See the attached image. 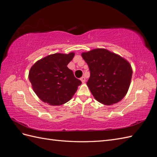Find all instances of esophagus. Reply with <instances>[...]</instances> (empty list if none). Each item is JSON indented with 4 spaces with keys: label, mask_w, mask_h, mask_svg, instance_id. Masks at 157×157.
I'll use <instances>...</instances> for the list:
<instances>
[{
    "label": "esophagus",
    "mask_w": 157,
    "mask_h": 157,
    "mask_svg": "<svg viewBox=\"0 0 157 157\" xmlns=\"http://www.w3.org/2000/svg\"><path fill=\"white\" fill-rule=\"evenodd\" d=\"M81 81H82V82H85L86 81V78L85 76H82V77L81 78Z\"/></svg>",
    "instance_id": "esophagus-1"
}]
</instances>
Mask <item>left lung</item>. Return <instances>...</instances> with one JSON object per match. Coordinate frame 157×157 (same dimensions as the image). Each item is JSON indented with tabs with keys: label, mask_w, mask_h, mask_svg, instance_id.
<instances>
[{
	"label": "left lung",
	"mask_w": 157,
	"mask_h": 157,
	"mask_svg": "<svg viewBox=\"0 0 157 157\" xmlns=\"http://www.w3.org/2000/svg\"><path fill=\"white\" fill-rule=\"evenodd\" d=\"M90 77L86 82L95 99L104 105L120 101L130 87L132 68L126 59L104 48L82 52Z\"/></svg>",
	"instance_id": "8db88e82"
}]
</instances>
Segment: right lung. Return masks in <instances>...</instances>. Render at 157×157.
Returning <instances> with one entry per match:
<instances>
[{
  "instance_id": "obj_1",
  "label": "right lung",
  "mask_w": 157,
  "mask_h": 157,
  "mask_svg": "<svg viewBox=\"0 0 157 157\" xmlns=\"http://www.w3.org/2000/svg\"><path fill=\"white\" fill-rule=\"evenodd\" d=\"M75 56L56 53L35 63L29 72V80L37 96L50 105H61L72 99L81 84L67 65Z\"/></svg>"
}]
</instances>
